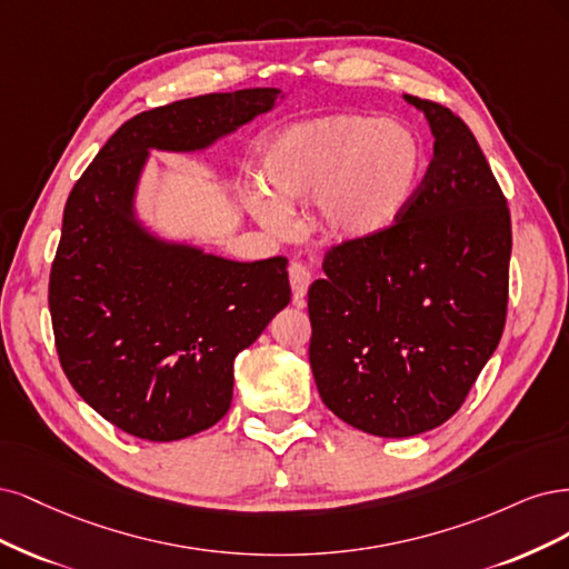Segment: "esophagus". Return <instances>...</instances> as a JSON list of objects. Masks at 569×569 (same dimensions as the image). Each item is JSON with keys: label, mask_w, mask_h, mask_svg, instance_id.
Returning a JSON list of instances; mask_svg holds the SVG:
<instances>
[{"label": "esophagus", "mask_w": 569, "mask_h": 569, "mask_svg": "<svg viewBox=\"0 0 569 569\" xmlns=\"http://www.w3.org/2000/svg\"><path fill=\"white\" fill-rule=\"evenodd\" d=\"M288 279H290V290H292V300L300 302L307 296V288L311 283V271L302 262H290L288 267Z\"/></svg>", "instance_id": "1"}]
</instances>
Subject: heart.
Segmentation results:
<instances>
[{
    "instance_id": "obj_1",
    "label": "heart",
    "mask_w": 569,
    "mask_h": 569,
    "mask_svg": "<svg viewBox=\"0 0 569 569\" xmlns=\"http://www.w3.org/2000/svg\"><path fill=\"white\" fill-rule=\"evenodd\" d=\"M250 206L262 224L283 229V206L317 198L321 227L342 241L390 229L423 177V149L407 127L366 116H331L290 127L269 146Z\"/></svg>"
}]
</instances>
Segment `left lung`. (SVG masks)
I'll use <instances>...</instances> for the list:
<instances>
[{
	"mask_svg": "<svg viewBox=\"0 0 569 569\" xmlns=\"http://www.w3.org/2000/svg\"><path fill=\"white\" fill-rule=\"evenodd\" d=\"M426 113L435 153L382 233L328 248L307 292L323 405L357 430L411 437L449 420L497 350L508 309L510 210L468 124Z\"/></svg>",
	"mask_w": 569,
	"mask_h": 569,
	"instance_id": "8db88e82",
	"label": "left lung"
}]
</instances>
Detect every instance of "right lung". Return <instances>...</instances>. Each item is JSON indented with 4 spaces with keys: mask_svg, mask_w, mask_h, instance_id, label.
Returning a JSON list of instances; mask_svg holds the SVG:
<instances>
[{
    "mask_svg": "<svg viewBox=\"0 0 569 569\" xmlns=\"http://www.w3.org/2000/svg\"><path fill=\"white\" fill-rule=\"evenodd\" d=\"M279 89L203 94L143 111L103 143L63 210L49 273L61 369L122 432L172 442L231 407L233 359L290 302L288 260L231 262L164 246L132 222L149 149L193 151L267 113Z\"/></svg>",
    "mask_w": 569,
    "mask_h": 569,
    "instance_id": "1",
    "label": "right lung"
}]
</instances>
